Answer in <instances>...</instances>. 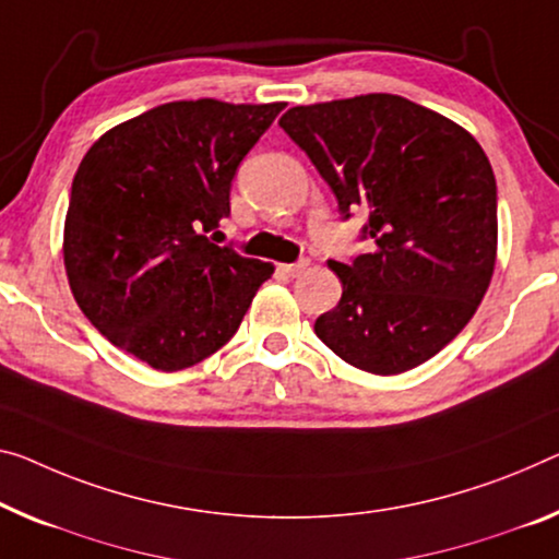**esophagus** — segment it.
I'll return each instance as SVG.
<instances>
[{
	"mask_svg": "<svg viewBox=\"0 0 559 559\" xmlns=\"http://www.w3.org/2000/svg\"><path fill=\"white\" fill-rule=\"evenodd\" d=\"M280 270L287 274V277H299V274L309 270V260L302 262H295V264H280Z\"/></svg>",
	"mask_w": 559,
	"mask_h": 559,
	"instance_id": "1",
	"label": "esophagus"
}]
</instances>
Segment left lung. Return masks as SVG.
<instances>
[{"label":"left lung","mask_w":559,"mask_h":559,"mask_svg":"<svg viewBox=\"0 0 559 559\" xmlns=\"http://www.w3.org/2000/svg\"><path fill=\"white\" fill-rule=\"evenodd\" d=\"M299 144L340 212L362 207L374 250L330 262L342 297L314 332L369 374L427 362L465 330L497 262V185L465 127L397 94H359L287 109Z\"/></svg>","instance_id":"left-lung-1"}]
</instances>
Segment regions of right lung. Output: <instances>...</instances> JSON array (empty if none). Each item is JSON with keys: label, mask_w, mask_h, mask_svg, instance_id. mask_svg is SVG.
<instances>
[{"label": "right lung", "mask_w": 559, "mask_h": 559, "mask_svg": "<svg viewBox=\"0 0 559 559\" xmlns=\"http://www.w3.org/2000/svg\"><path fill=\"white\" fill-rule=\"evenodd\" d=\"M285 102H167L84 154L64 217V270L84 317L159 372L225 347L274 272L217 247L237 165Z\"/></svg>", "instance_id": "right-lung-1"}]
</instances>
